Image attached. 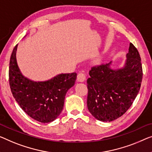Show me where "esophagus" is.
<instances>
[{"instance_id": "34e87169", "label": "esophagus", "mask_w": 152, "mask_h": 152, "mask_svg": "<svg viewBox=\"0 0 152 152\" xmlns=\"http://www.w3.org/2000/svg\"><path fill=\"white\" fill-rule=\"evenodd\" d=\"M86 79V75L84 73H79L77 76V80L78 82H84Z\"/></svg>"}]
</instances>
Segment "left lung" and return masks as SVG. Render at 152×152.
<instances>
[{"label":"left lung","instance_id":"left-lung-1","mask_svg":"<svg viewBox=\"0 0 152 152\" xmlns=\"http://www.w3.org/2000/svg\"><path fill=\"white\" fill-rule=\"evenodd\" d=\"M123 67L111 68L112 61L93 67L87 79V104L95 118L112 121L125 113L139 94L142 78L141 57L130 44Z\"/></svg>","mask_w":152,"mask_h":152}]
</instances>
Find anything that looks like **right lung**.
Returning a JSON list of instances; mask_svg holds the SVG:
<instances>
[{"label":"right lung","instance_id":"right-lung-1","mask_svg":"<svg viewBox=\"0 0 152 152\" xmlns=\"http://www.w3.org/2000/svg\"><path fill=\"white\" fill-rule=\"evenodd\" d=\"M18 44L11 53L9 80L13 98L28 116L42 123L55 120L63 110L65 97L76 80V73L60 74L46 81H33L20 72L16 60Z\"/></svg>","mask_w":152,"mask_h":152}]
</instances>
